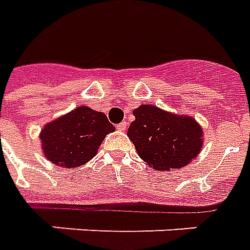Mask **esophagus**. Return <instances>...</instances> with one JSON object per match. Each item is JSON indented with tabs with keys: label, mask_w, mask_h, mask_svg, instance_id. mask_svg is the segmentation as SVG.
Wrapping results in <instances>:
<instances>
[{
	"label": "esophagus",
	"mask_w": 250,
	"mask_h": 250,
	"mask_svg": "<svg viewBox=\"0 0 250 250\" xmlns=\"http://www.w3.org/2000/svg\"><path fill=\"white\" fill-rule=\"evenodd\" d=\"M126 128H128V122L126 121H122L121 124L117 125V129H118V130H125Z\"/></svg>",
	"instance_id": "1"
}]
</instances>
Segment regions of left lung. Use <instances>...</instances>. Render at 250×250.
<instances>
[{
	"label": "left lung",
	"mask_w": 250,
	"mask_h": 250,
	"mask_svg": "<svg viewBox=\"0 0 250 250\" xmlns=\"http://www.w3.org/2000/svg\"><path fill=\"white\" fill-rule=\"evenodd\" d=\"M128 136L139 156L155 169L185 167L202 146V129L192 117L175 116L156 106L141 105Z\"/></svg>",
	"instance_id": "1"
}]
</instances>
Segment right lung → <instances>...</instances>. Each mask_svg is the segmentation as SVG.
Returning a JSON list of instances; mask_svg holds the SVG:
<instances>
[{
	"mask_svg": "<svg viewBox=\"0 0 250 250\" xmlns=\"http://www.w3.org/2000/svg\"><path fill=\"white\" fill-rule=\"evenodd\" d=\"M110 132H114V126L104 113L81 106L45 125L40 139L49 162L74 168L93 159Z\"/></svg>",
	"mask_w": 250,
	"mask_h": 250,
	"instance_id": "1",
	"label": "right lung"
}]
</instances>
